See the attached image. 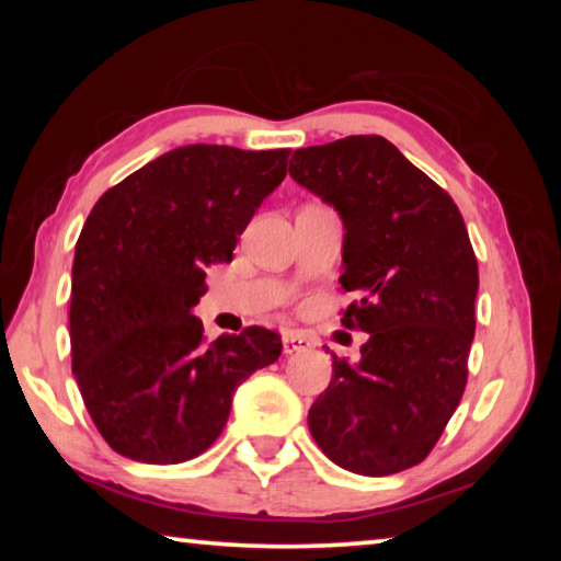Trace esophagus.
<instances>
[{"instance_id": "esophagus-1", "label": "esophagus", "mask_w": 561, "mask_h": 561, "mask_svg": "<svg viewBox=\"0 0 561 561\" xmlns=\"http://www.w3.org/2000/svg\"><path fill=\"white\" fill-rule=\"evenodd\" d=\"M309 341L299 334H287L284 336V354H299V351H307Z\"/></svg>"}]
</instances>
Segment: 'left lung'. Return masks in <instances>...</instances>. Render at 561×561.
<instances>
[{
  "instance_id": "1",
  "label": "left lung",
  "mask_w": 561,
  "mask_h": 561,
  "mask_svg": "<svg viewBox=\"0 0 561 561\" xmlns=\"http://www.w3.org/2000/svg\"><path fill=\"white\" fill-rule=\"evenodd\" d=\"M289 175L344 220L341 317L366 331L358 364L334 356L309 431L331 460L381 478L423 462L468 383L478 260L458 205L383 136L294 150Z\"/></svg>"
}]
</instances>
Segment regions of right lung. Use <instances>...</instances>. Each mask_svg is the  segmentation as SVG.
Segmentation results:
<instances>
[{"label":"right lung","instance_id":"obj_1","mask_svg":"<svg viewBox=\"0 0 561 561\" xmlns=\"http://www.w3.org/2000/svg\"><path fill=\"white\" fill-rule=\"evenodd\" d=\"M287 158V148L183 146L93 205L71 270V371L116 453L153 465L197 458L222 433L237 386L279 358L277 331L207 341L190 309L207 291L205 270L232 262Z\"/></svg>","mask_w":561,"mask_h":561}]
</instances>
